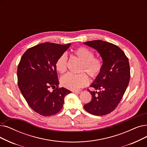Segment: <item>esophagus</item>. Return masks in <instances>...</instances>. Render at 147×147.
<instances>
[{
    "instance_id": "34e87169",
    "label": "esophagus",
    "mask_w": 147,
    "mask_h": 147,
    "mask_svg": "<svg viewBox=\"0 0 147 147\" xmlns=\"http://www.w3.org/2000/svg\"><path fill=\"white\" fill-rule=\"evenodd\" d=\"M73 92L74 93H76V94H80V93H82V91H80V90H79V91H73Z\"/></svg>"
}]
</instances>
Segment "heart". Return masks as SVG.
<instances>
[{"mask_svg": "<svg viewBox=\"0 0 147 147\" xmlns=\"http://www.w3.org/2000/svg\"><path fill=\"white\" fill-rule=\"evenodd\" d=\"M74 55L82 62L80 71H85L92 78H96L101 74L103 68V60L95 56L92 51L85 47H79L74 50ZM68 58L66 53L61 54L55 62L56 71L61 74L65 73L67 69ZM89 82L85 73L75 74L67 73L61 78V85L71 90H76L86 86Z\"/></svg>", "mask_w": 147, "mask_h": 147, "instance_id": "obj_1", "label": "heart"}]
</instances>
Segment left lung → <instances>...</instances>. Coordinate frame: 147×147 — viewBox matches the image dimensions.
<instances>
[{
	"label": "left lung",
	"instance_id": "1",
	"mask_svg": "<svg viewBox=\"0 0 147 147\" xmlns=\"http://www.w3.org/2000/svg\"><path fill=\"white\" fill-rule=\"evenodd\" d=\"M84 44L96 49L103 61V70L91 85L99 91L88 89L92 100L84 108L94 115H105L115 109L128 86L130 78L129 59L122 50L112 43L94 40Z\"/></svg>",
	"mask_w": 147,
	"mask_h": 147
}]
</instances>
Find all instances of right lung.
Returning <instances> with one entry per match:
<instances>
[{
	"instance_id": "1",
	"label": "right lung",
	"mask_w": 147,
	"mask_h": 147,
	"mask_svg": "<svg viewBox=\"0 0 147 147\" xmlns=\"http://www.w3.org/2000/svg\"><path fill=\"white\" fill-rule=\"evenodd\" d=\"M70 44H38L28 49L18 63V88L31 109L41 115L47 117L58 113L63 107L65 97L71 92L59 87L55 68L57 58ZM50 87L56 88L50 92Z\"/></svg>"
}]
</instances>
